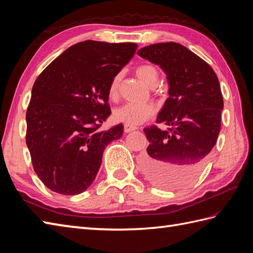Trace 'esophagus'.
<instances>
[{"instance_id": "esophagus-1", "label": "esophagus", "mask_w": 253, "mask_h": 253, "mask_svg": "<svg viewBox=\"0 0 253 253\" xmlns=\"http://www.w3.org/2000/svg\"><path fill=\"white\" fill-rule=\"evenodd\" d=\"M136 129H137V127H132V126H128V125H125V126H124V131H125L126 133H128V132H131V131L136 130Z\"/></svg>"}]
</instances>
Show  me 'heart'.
<instances>
[{
  "mask_svg": "<svg viewBox=\"0 0 253 253\" xmlns=\"http://www.w3.org/2000/svg\"><path fill=\"white\" fill-rule=\"evenodd\" d=\"M136 74L138 78L141 82L148 85V87H157L159 83V73L158 69L152 65H142L139 66L136 69ZM121 76L116 75V76L112 79L110 88H109V94L111 98H115L118 93V85H120ZM155 112V107L150 104H136V103H126L113 112V118L116 123L125 124L128 126L136 127L140 125L144 121H147L149 117H151Z\"/></svg>",
  "mask_w": 253,
  "mask_h": 253,
  "instance_id": "heart-1",
  "label": "heart"
}]
</instances>
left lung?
<instances>
[{
  "label": "left lung",
  "instance_id": "8db88e82",
  "mask_svg": "<svg viewBox=\"0 0 253 253\" xmlns=\"http://www.w3.org/2000/svg\"><path fill=\"white\" fill-rule=\"evenodd\" d=\"M137 54L166 74L169 98L157 122L170 127L144 128L150 144L141 169L158 187L188 186L201 173L221 129L224 102L217 76L207 62L176 42L144 46Z\"/></svg>",
  "mask_w": 253,
  "mask_h": 253
}]
</instances>
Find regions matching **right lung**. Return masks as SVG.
Instances as JSON below:
<instances>
[{"instance_id": "obj_1", "label": "right lung", "mask_w": 253, "mask_h": 253, "mask_svg": "<svg viewBox=\"0 0 253 253\" xmlns=\"http://www.w3.org/2000/svg\"><path fill=\"white\" fill-rule=\"evenodd\" d=\"M136 43L85 40L68 47L35 82L26 113V143L38 177L52 191L79 195L95 179L104 149L122 124L101 131L111 115L109 88Z\"/></svg>"}]
</instances>
